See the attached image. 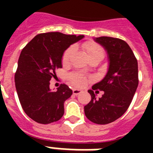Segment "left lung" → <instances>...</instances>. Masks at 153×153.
<instances>
[{
    "label": "left lung",
    "instance_id": "left-lung-1",
    "mask_svg": "<svg viewBox=\"0 0 153 153\" xmlns=\"http://www.w3.org/2000/svg\"><path fill=\"white\" fill-rule=\"evenodd\" d=\"M80 40L74 35L47 32L36 36L20 53L15 84L22 109L39 124L59 121L64 114V102L72 91L61 83L56 70L62 68V57L71 44ZM51 78L56 79L51 86Z\"/></svg>",
    "mask_w": 153,
    "mask_h": 153
}]
</instances>
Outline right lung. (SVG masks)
I'll return each mask as SVG.
<instances>
[{
  "label": "right lung",
  "mask_w": 153,
  "mask_h": 153,
  "mask_svg": "<svg viewBox=\"0 0 153 153\" xmlns=\"http://www.w3.org/2000/svg\"><path fill=\"white\" fill-rule=\"evenodd\" d=\"M109 55L106 75L90 91L91 100L84 106L85 115L98 125L111 123L125 114L137 88V61L122 39L102 36L94 39Z\"/></svg>",
  "instance_id": "add662e5"
}]
</instances>
